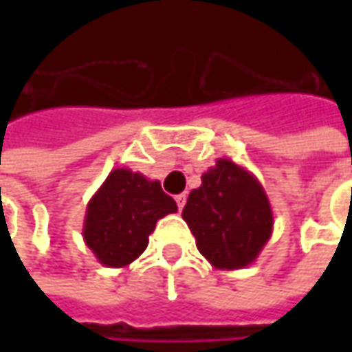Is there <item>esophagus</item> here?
I'll list each match as a JSON object with an SVG mask.
<instances>
[{
	"label": "esophagus",
	"instance_id": "34e87169",
	"mask_svg": "<svg viewBox=\"0 0 352 352\" xmlns=\"http://www.w3.org/2000/svg\"><path fill=\"white\" fill-rule=\"evenodd\" d=\"M174 199H176V204H178V210H182L184 204H186V194H178Z\"/></svg>",
	"mask_w": 352,
	"mask_h": 352
}]
</instances>
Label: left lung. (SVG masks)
Wrapping results in <instances>:
<instances>
[{
    "label": "left lung",
    "mask_w": 352,
    "mask_h": 352,
    "mask_svg": "<svg viewBox=\"0 0 352 352\" xmlns=\"http://www.w3.org/2000/svg\"><path fill=\"white\" fill-rule=\"evenodd\" d=\"M197 250L219 270L247 268L272 236L274 217L263 184L229 158L201 174L182 210Z\"/></svg>",
    "instance_id": "obj_1"
}]
</instances>
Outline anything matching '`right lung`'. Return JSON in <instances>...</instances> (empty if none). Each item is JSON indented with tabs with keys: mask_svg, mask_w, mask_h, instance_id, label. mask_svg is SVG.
<instances>
[{
	"mask_svg": "<svg viewBox=\"0 0 352 352\" xmlns=\"http://www.w3.org/2000/svg\"><path fill=\"white\" fill-rule=\"evenodd\" d=\"M176 211L158 180L129 168L111 170L88 201L84 243L100 264L123 268L144 252L156 221Z\"/></svg>",
	"mask_w": 352,
	"mask_h": 352,
	"instance_id": "right-lung-1",
	"label": "right lung"
}]
</instances>
